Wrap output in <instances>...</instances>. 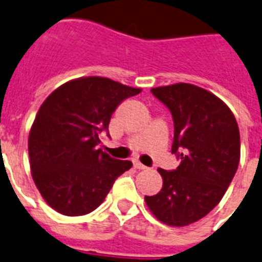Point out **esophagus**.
<instances>
[{
	"instance_id": "1",
	"label": "esophagus",
	"mask_w": 262,
	"mask_h": 262,
	"mask_svg": "<svg viewBox=\"0 0 262 262\" xmlns=\"http://www.w3.org/2000/svg\"><path fill=\"white\" fill-rule=\"evenodd\" d=\"M133 164H135V167L137 168V169H148V167H145V165H144V164H141V163H140V161H138V160L133 161Z\"/></svg>"
}]
</instances>
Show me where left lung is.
I'll list each match as a JSON object with an SVG mask.
<instances>
[{
  "label": "left lung",
  "mask_w": 262,
  "mask_h": 262,
  "mask_svg": "<svg viewBox=\"0 0 262 262\" xmlns=\"http://www.w3.org/2000/svg\"><path fill=\"white\" fill-rule=\"evenodd\" d=\"M173 118L175 171H157L163 188L145 203L168 226H188L215 207L237 172L241 141L229 106L210 91L190 83L150 89Z\"/></svg>",
  "instance_id": "1"
}]
</instances>
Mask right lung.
Returning a JSON list of instances; mask_svg holds the SVG:
<instances>
[{
    "label": "right lung",
    "mask_w": 262,
    "mask_h": 262,
    "mask_svg": "<svg viewBox=\"0 0 262 262\" xmlns=\"http://www.w3.org/2000/svg\"><path fill=\"white\" fill-rule=\"evenodd\" d=\"M141 89L101 76H84L57 87L32 124L28 152L42 199L63 215L94 211L132 161L116 160L98 148L121 102Z\"/></svg>",
    "instance_id": "right-lung-1"
}]
</instances>
